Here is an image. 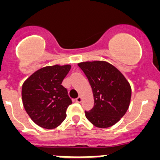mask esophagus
<instances>
[{
	"instance_id": "esophagus-1",
	"label": "esophagus",
	"mask_w": 160,
	"mask_h": 160,
	"mask_svg": "<svg viewBox=\"0 0 160 160\" xmlns=\"http://www.w3.org/2000/svg\"><path fill=\"white\" fill-rule=\"evenodd\" d=\"M82 98L81 96H78V97L76 98V102H77L80 103V102H82Z\"/></svg>"
}]
</instances>
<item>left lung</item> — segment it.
I'll use <instances>...</instances> for the list:
<instances>
[{"instance_id":"1","label":"left lung","mask_w":160,"mask_h":160,"mask_svg":"<svg viewBox=\"0 0 160 160\" xmlns=\"http://www.w3.org/2000/svg\"><path fill=\"white\" fill-rule=\"evenodd\" d=\"M78 65L88 78L94 95V107L85 111L87 119L99 128L117 123L129 108L130 83L116 67L105 61L83 62Z\"/></svg>"}]
</instances>
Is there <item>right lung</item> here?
Returning a JSON list of instances; mask_svg holds the SVG:
<instances>
[{
  "label": "right lung",
  "mask_w": 160,
  "mask_h": 160,
  "mask_svg": "<svg viewBox=\"0 0 160 160\" xmlns=\"http://www.w3.org/2000/svg\"><path fill=\"white\" fill-rule=\"evenodd\" d=\"M70 68V65L41 68L22 85V102L25 111L41 128L53 129L66 118V110L72 101L62 82Z\"/></svg>",
  "instance_id": "1"
}]
</instances>
